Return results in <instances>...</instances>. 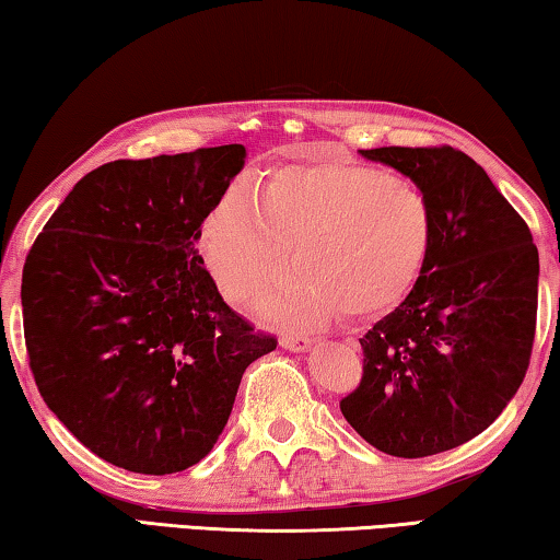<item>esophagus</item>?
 Listing matches in <instances>:
<instances>
[{"label": "esophagus", "instance_id": "34e87169", "mask_svg": "<svg viewBox=\"0 0 560 560\" xmlns=\"http://www.w3.org/2000/svg\"><path fill=\"white\" fill-rule=\"evenodd\" d=\"M314 346V338L311 336H301V334H283L281 336V348L293 350V353H303V350H308Z\"/></svg>", "mask_w": 560, "mask_h": 560}]
</instances>
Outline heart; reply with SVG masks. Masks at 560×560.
Returning a JSON list of instances; mask_svg holds the SVG:
<instances>
[{
    "label": "heart",
    "instance_id": "obj_1",
    "mask_svg": "<svg viewBox=\"0 0 560 560\" xmlns=\"http://www.w3.org/2000/svg\"><path fill=\"white\" fill-rule=\"evenodd\" d=\"M434 212L410 177L350 160H306L226 187L200 226L207 269L226 301L246 306L291 257L267 296L287 324L346 311L377 318L400 306L428 264Z\"/></svg>",
    "mask_w": 560,
    "mask_h": 560
}]
</instances>
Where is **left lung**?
<instances>
[{
	"instance_id": "1",
	"label": "left lung",
	"mask_w": 560,
	"mask_h": 560,
	"mask_svg": "<svg viewBox=\"0 0 560 560\" xmlns=\"http://www.w3.org/2000/svg\"><path fill=\"white\" fill-rule=\"evenodd\" d=\"M428 195L434 240L415 289L360 338L363 377L340 400L360 438L417 459L477 438L524 383L538 249L485 167L450 145L373 148Z\"/></svg>"
}]
</instances>
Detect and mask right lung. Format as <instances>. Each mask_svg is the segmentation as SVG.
Here are the masks:
<instances>
[{"instance_id": "1", "label": "right lung", "mask_w": 560, "mask_h": 560, "mask_svg": "<svg viewBox=\"0 0 560 560\" xmlns=\"http://www.w3.org/2000/svg\"><path fill=\"white\" fill-rule=\"evenodd\" d=\"M244 145L116 160L81 177L22 273L36 387L75 440L138 474L205 459L246 365L277 338L226 306L195 249Z\"/></svg>"}]
</instances>
